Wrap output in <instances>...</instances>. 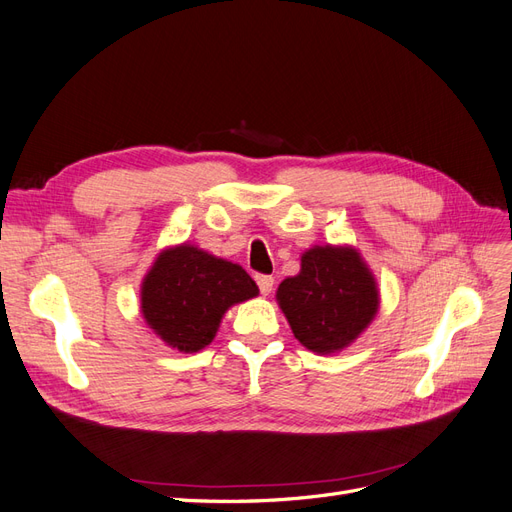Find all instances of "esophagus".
Segmentation results:
<instances>
[{
	"instance_id": "34e87169",
	"label": "esophagus",
	"mask_w": 512,
	"mask_h": 512,
	"mask_svg": "<svg viewBox=\"0 0 512 512\" xmlns=\"http://www.w3.org/2000/svg\"><path fill=\"white\" fill-rule=\"evenodd\" d=\"M256 284H258L260 292L265 294V297H267V294L273 290V284H275V280H273L271 275H256Z\"/></svg>"
}]
</instances>
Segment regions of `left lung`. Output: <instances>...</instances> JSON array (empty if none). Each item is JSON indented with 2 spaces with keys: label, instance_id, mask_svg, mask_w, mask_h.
<instances>
[{
  "label": "left lung",
  "instance_id": "1",
  "mask_svg": "<svg viewBox=\"0 0 512 512\" xmlns=\"http://www.w3.org/2000/svg\"><path fill=\"white\" fill-rule=\"evenodd\" d=\"M277 303L294 337L312 352L344 350L376 318V277L350 245H316L301 256V271L277 288Z\"/></svg>",
  "mask_w": 512,
  "mask_h": 512
}]
</instances>
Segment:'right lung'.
I'll return each instance as SVG.
<instances>
[{
  "mask_svg": "<svg viewBox=\"0 0 512 512\" xmlns=\"http://www.w3.org/2000/svg\"><path fill=\"white\" fill-rule=\"evenodd\" d=\"M258 294L243 267L196 245L166 247L141 286L147 327L179 352H198L213 342L228 307Z\"/></svg>",
  "mask_w": 512,
  "mask_h": 512,
  "instance_id": "add662e5",
  "label": "right lung"
}]
</instances>
